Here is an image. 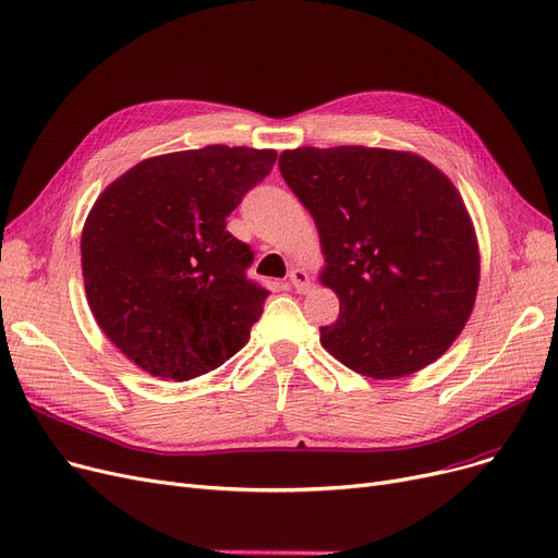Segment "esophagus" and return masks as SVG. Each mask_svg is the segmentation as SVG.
I'll return each mask as SVG.
<instances>
[{"label": "esophagus", "instance_id": "1", "mask_svg": "<svg viewBox=\"0 0 558 558\" xmlns=\"http://www.w3.org/2000/svg\"><path fill=\"white\" fill-rule=\"evenodd\" d=\"M288 283L295 288V293H306L311 288V279L308 272L302 270V267H293L291 275H288Z\"/></svg>", "mask_w": 558, "mask_h": 558}]
</instances>
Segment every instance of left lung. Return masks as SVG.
Wrapping results in <instances>:
<instances>
[{
  "label": "left lung",
  "instance_id": "8db88e82",
  "mask_svg": "<svg viewBox=\"0 0 558 558\" xmlns=\"http://www.w3.org/2000/svg\"><path fill=\"white\" fill-rule=\"evenodd\" d=\"M283 181L320 235V283L339 320L320 345L373 380L426 368L472 316L481 256L460 192L410 150L302 146L279 155Z\"/></svg>",
  "mask_w": 558,
  "mask_h": 558
}]
</instances>
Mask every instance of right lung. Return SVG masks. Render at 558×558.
<instances>
[{
    "mask_svg": "<svg viewBox=\"0 0 558 558\" xmlns=\"http://www.w3.org/2000/svg\"><path fill=\"white\" fill-rule=\"evenodd\" d=\"M277 150L206 146L142 160L96 198L82 229L86 302L105 337L162 380L215 371L250 341L270 295L244 277L227 231Z\"/></svg>",
    "mask_w": 558,
    "mask_h": 558,
    "instance_id": "add662e5",
    "label": "right lung"
}]
</instances>
